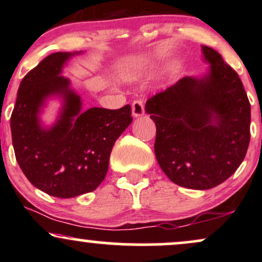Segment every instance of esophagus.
<instances>
[{"label":"esophagus","mask_w":262,"mask_h":262,"mask_svg":"<svg viewBox=\"0 0 262 262\" xmlns=\"http://www.w3.org/2000/svg\"><path fill=\"white\" fill-rule=\"evenodd\" d=\"M144 114V106L142 100H135L132 103V116L134 118H140Z\"/></svg>","instance_id":"obj_1"}]
</instances>
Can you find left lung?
<instances>
[{"mask_svg": "<svg viewBox=\"0 0 262 262\" xmlns=\"http://www.w3.org/2000/svg\"><path fill=\"white\" fill-rule=\"evenodd\" d=\"M210 69L184 77L147 100L155 121L159 167L177 185L207 190L226 181L244 161L250 142V103L238 73L202 46Z\"/></svg>", "mask_w": 262, "mask_h": 262, "instance_id": "obj_1", "label": "left lung"}]
</instances>
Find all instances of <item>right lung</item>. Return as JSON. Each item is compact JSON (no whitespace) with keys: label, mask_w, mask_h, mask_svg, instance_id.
Masks as SVG:
<instances>
[{"label":"right lung","mask_w":262,"mask_h":262,"mask_svg":"<svg viewBox=\"0 0 262 262\" xmlns=\"http://www.w3.org/2000/svg\"><path fill=\"white\" fill-rule=\"evenodd\" d=\"M79 52L49 55L21 79L11 116L15 159L27 179L48 195L71 199L94 191L105 178L115 141L132 122L131 106L91 107L61 76ZM63 99L58 120L49 128L39 114L49 97Z\"/></svg>","instance_id":"right-lung-1"}]
</instances>
